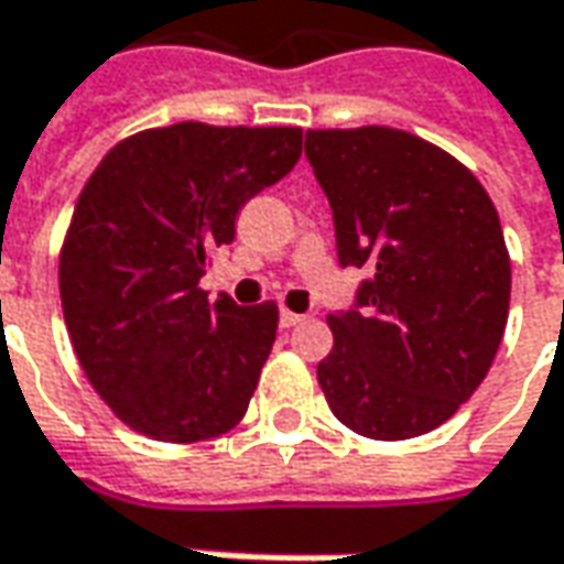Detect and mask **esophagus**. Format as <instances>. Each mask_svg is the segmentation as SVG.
Masks as SVG:
<instances>
[{"label": "esophagus", "instance_id": "obj_1", "mask_svg": "<svg viewBox=\"0 0 564 564\" xmlns=\"http://www.w3.org/2000/svg\"><path fill=\"white\" fill-rule=\"evenodd\" d=\"M279 323H282V328L297 326V323H304V313H294V310L282 307L279 310Z\"/></svg>", "mask_w": 564, "mask_h": 564}]
</instances>
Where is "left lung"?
Returning <instances> with one entry per match:
<instances>
[{
  "instance_id": "left-lung-1",
  "label": "left lung",
  "mask_w": 564,
  "mask_h": 564,
  "mask_svg": "<svg viewBox=\"0 0 564 564\" xmlns=\"http://www.w3.org/2000/svg\"><path fill=\"white\" fill-rule=\"evenodd\" d=\"M341 267H372L357 307L328 313L316 379L372 441L444 425L485 381L506 332L512 267L497 207L453 154L391 127L307 130Z\"/></svg>"
}]
</instances>
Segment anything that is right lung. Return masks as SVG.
Segmentation results:
<instances>
[{
  "label": "right lung",
  "mask_w": 564,
  "mask_h": 564,
  "mask_svg": "<svg viewBox=\"0 0 564 564\" xmlns=\"http://www.w3.org/2000/svg\"><path fill=\"white\" fill-rule=\"evenodd\" d=\"M301 127L183 120L117 142L79 192L58 289L79 366L132 432L195 444L248 413L279 307L198 285L241 204L301 158Z\"/></svg>",
  "instance_id": "add662e5"
}]
</instances>
